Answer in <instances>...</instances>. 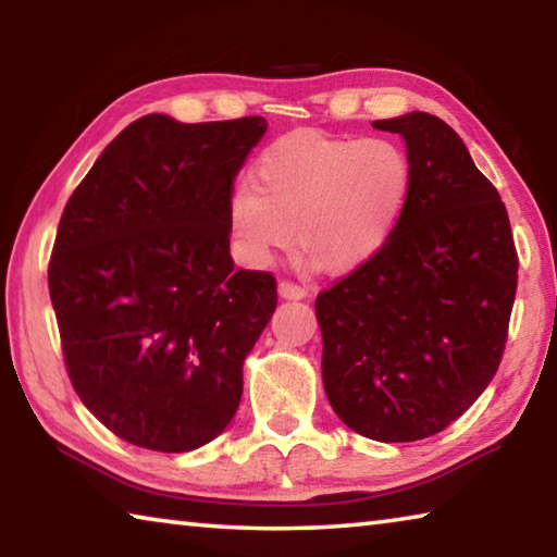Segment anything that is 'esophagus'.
<instances>
[{"instance_id":"obj_1","label":"esophagus","mask_w":557,"mask_h":557,"mask_svg":"<svg viewBox=\"0 0 557 557\" xmlns=\"http://www.w3.org/2000/svg\"><path fill=\"white\" fill-rule=\"evenodd\" d=\"M277 292L282 299H307V295H309L307 287L295 285V282H280Z\"/></svg>"}]
</instances>
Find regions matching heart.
<instances>
[{
	"instance_id": "heart-1",
	"label": "heart",
	"mask_w": 557,
	"mask_h": 557,
	"mask_svg": "<svg viewBox=\"0 0 557 557\" xmlns=\"http://www.w3.org/2000/svg\"><path fill=\"white\" fill-rule=\"evenodd\" d=\"M410 159L391 139L295 129L262 149L252 184L228 199L238 256L265 268L297 243L329 272L366 265L398 225L410 196Z\"/></svg>"
}]
</instances>
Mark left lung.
Instances as JSON below:
<instances>
[{
  "label": "left lung",
  "instance_id": "left-lung-1",
  "mask_svg": "<svg viewBox=\"0 0 557 557\" xmlns=\"http://www.w3.org/2000/svg\"><path fill=\"white\" fill-rule=\"evenodd\" d=\"M408 149L412 184L388 243L317 297L326 398L379 442L437 435L502 363L518 258L506 206L445 120H375Z\"/></svg>",
  "mask_w": 557,
  "mask_h": 557
}]
</instances>
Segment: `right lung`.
<instances>
[{
	"label": "right lung",
	"mask_w": 557,
	"mask_h": 557,
	"mask_svg": "<svg viewBox=\"0 0 557 557\" xmlns=\"http://www.w3.org/2000/svg\"><path fill=\"white\" fill-rule=\"evenodd\" d=\"M265 132L262 117L145 115L65 203L49 265L65 369L83 405L129 445L199 449L238 410L277 282L233 270L228 199Z\"/></svg>",
	"instance_id": "obj_1"
}]
</instances>
